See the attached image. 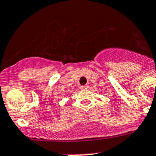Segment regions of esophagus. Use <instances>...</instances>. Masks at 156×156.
<instances>
[{
    "label": "esophagus",
    "instance_id": "obj_1",
    "mask_svg": "<svg viewBox=\"0 0 156 156\" xmlns=\"http://www.w3.org/2000/svg\"><path fill=\"white\" fill-rule=\"evenodd\" d=\"M88 85H85V86H80V89H87Z\"/></svg>",
    "mask_w": 156,
    "mask_h": 156
}]
</instances>
